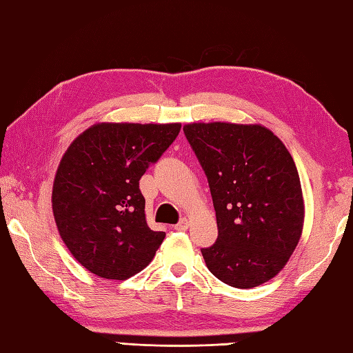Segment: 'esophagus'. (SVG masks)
<instances>
[{
    "instance_id": "34e87169",
    "label": "esophagus",
    "mask_w": 353,
    "mask_h": 353,
    "mask_svg": "<svg viewBox=\"0 0 353 353\" xmlns=\"http://www.w3.org/2000/svg\"><path fill=\"white\" fill-rule=\"evenodd\" d=\"M188 228H189V221L185 218H183L181 221L174 225L175 230H188Z\"/></svg>"
}]
</instances>
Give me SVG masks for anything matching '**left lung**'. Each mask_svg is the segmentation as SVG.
Wrapping results in <instances>:
<instances>
[{"mask_svg":"<svg viewBox=\"0 0 353 353\" xmlns=\"http://www.w3.org/2000/svg\"><path fill=\"white\" fill-rule=\"evenodd\" d=\"M184 135L208 176L218 238L201 249L218 280L252 289L274 278L300 241L304 203L294 158L259 124L192 123Z\"/></svg>","mask_w":353,"mask_h":353,"instance_id":"8db88e82","label":"left lung"}]
</instances>
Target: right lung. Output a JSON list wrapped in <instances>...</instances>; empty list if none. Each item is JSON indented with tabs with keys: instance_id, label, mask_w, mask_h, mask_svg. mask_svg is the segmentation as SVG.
I'll return each mask as SVG.
<instances>
[{
	"instance_id": "obj_1",
	"label": "right lung",
	"mask_w": 353,
	"mask_h": 353,
	"mask_svg": "<svg viewBox=\"0 0 353 353\" xmlns=\"http://www.w3.org/2000/svg\"><path fill=\"white\" fill-rule=\"evenodd\" d=\"M179 129V123H99L65 150L53 181V216L70 254L92 274L128 280L155 256L165 234L145 221L139 179Z\"/></svg>"
}]
</instances>
